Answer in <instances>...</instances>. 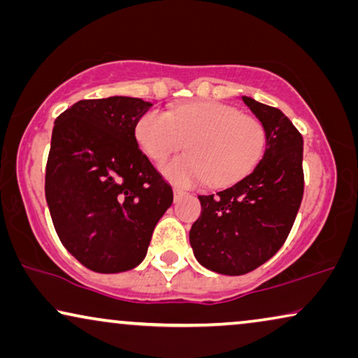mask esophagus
Instances as JSON below:
<instances>
[{
  "instance_id": "esophagus-1",
  "label": "esophagus",
  "mask_w": 358,
  "mask_h": 358,
  "mask_svg": "<svg viewBox=\"0 0 358 358\" xmlns=\"http://www.w3.org/2000/svg\"><path fill=\"white\" fill-rule=\"evenodd\" d=\"M184 195H185V190L179 189V187H174V200H176V202H178L179 199H182Z\"/></svg>"
}]
</instances>
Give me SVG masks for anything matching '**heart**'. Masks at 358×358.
<instances>
[{
    "label": "heart",
    "mask_w": 358,
    "mask_h": 358,
    "mask_svg": "<svg viewBox=\"0 0 358 358\" xmlns=\"http://www.w3.org/2000/svg\"><path fill=\"white\" fill-rule=\"evenodd\" d=\"M135 138L151 161L161 163L182 150L190 153L171 159L163 174L174 184L205 182L227 187L251 173L267 145L262 122L217 101L184 104L168 112L151 109L135 125Z\"/></svg>",
    "instance_id": "b5f03b06"
}]
</instances>
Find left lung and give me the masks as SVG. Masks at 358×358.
<instances>
[{"label": "left lung", "mask_w": 358, "mask_h": 358, "mask_svg": "<svg viewBox=\"0 0 358 358\" xmlns=\"http://www.w3.org/2000/svg\"><path fill=\"white\" fill-rule=\"evenodd\" d=\"M243 101L267 131L266 153L229 189L199 195L202 213L189 234L197 261L223 275L251 272L283 246L305 190L300 131L277 107Z\"/></svg>", "instance_id": "left-lung-1"}]
</instances>
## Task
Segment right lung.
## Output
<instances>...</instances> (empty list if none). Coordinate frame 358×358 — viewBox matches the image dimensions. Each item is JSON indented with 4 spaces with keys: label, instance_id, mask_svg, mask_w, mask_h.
Instances as JSON below:
<instances>
[{
    "label": "right lung",
    "instance_id": "right-lung-1",
    "mask_svg": "<svg viewBox=\"0 0 358 358\" xmlns=\"http://www.w3.org/2000/svg\"><path fill=\"white\" fill-rule=\"evenodd\" d=\"M150 107L125 96L83 99L53 125L45 199L62 244L90 271L138 266L173 203V189L135 138Z\"/></svg>",
    "mask_w": 358,
    "mask_h": 358
}]
</instances>
